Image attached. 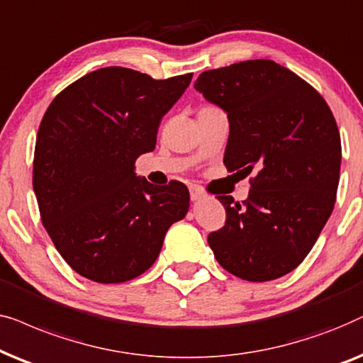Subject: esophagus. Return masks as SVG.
I'll use <instances>...</instances> for the list:
<instances>
[{
    "mask_svg": "<svg viewBox=\"0 0 363 363\" xmlns=\"http://www.w3.org/2000/svg\"><path fill=\"white\" fill-rule=\"evenodd\" d=\"M204 197V191L199 189V187H192L191 189V199L192 201H201Z\"/></svg>",
    "mask_w": 363,
    "mask_h": 363,
    "instance_id": "1",
    "label": "esophagus"
}]
</instances>
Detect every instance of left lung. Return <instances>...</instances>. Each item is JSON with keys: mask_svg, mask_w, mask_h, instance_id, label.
Here are the masks:
<instances>
[{"mask_svg": "<svg viewBox=\"0 0 363 363\" xmlns=\"http://www.w3.org/2000/svg\"><path fill=\"white\" fill-rule=\"evenodd\" d=\"M194 88L229 118L227 171L252 174L242 204L219 196L225 224L207 242L235 277H282L307 257L333 211L342 159L335 118L315 88L272 60L204 71Z\"/></svg>", "mask_w": 363, "mask_h": 363, "instance_id": "8db88e82", "label": "left lung"}]
</instances>
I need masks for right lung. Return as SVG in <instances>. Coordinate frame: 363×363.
<instances>
[{
    "instance_id": "obj_1",
    "label": "right lung",
    "mask_w": 363,
    "mask_h": 363,
    "mask_svg": "<svg viewBox=\"0 0 363 363\" xmlns=\"http://www.w3.org/2000/svg\"><path fill=\"white\" fill-rule=\"evenodd\" d=\"M191 79L103 67L62 89L43 116L33 189L52 244L83 277L121 284L144 274L187 214L182 182L149 184L134 162L156 147L161 119Z\"/></svg>"
}]
</instances>
